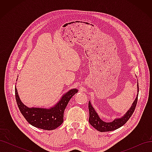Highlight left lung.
I'll list each match as a JSON object with an SVG mask.
<instances>
[{"instance_id": "1", "label": "left lung", "mask_w": 152, "mask_h": 152, "mask_svg": "<svg viewBox=\"0 0 152 152\" xmlns=\"http://www.w3.org/2000/svg\"><path fill=\"white\" fill-rule=\"evenodd\" d=\"M137 93L139 92V86L138 84H137ZM137 96L138 94H137V97L135 99L134 102H133L131 107L129 110L126 112V113L122 116L121 118H115L111 122H106L103 121L98 115L97 112L92 106L91 102H89V122L91 125L94 127L96 130H98L99 132H108V131H112L116 130L117 129L120 128L122 126L125 124L127 121L130 118L133 112H134L135 108L136 107V104L137 102Z\"/></svg>"}]
</instances>
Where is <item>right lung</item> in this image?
I'll return each instance as SVG.
<instances>
[{
	"instance_id": "1",
	"label": "right lung",
	"mask_w": 152,
	"mask_h": 152,
	"mask_svg": "<svg viewBox=\"0 0 152 152\" xmlns=\"http://www.w3.org/2000/svg\"><path fill=\"white\" fill-rule=\"evenodd\" d=\"M78 92L72 89L63 94L59 102L49 108H29L21 102L15 87V96L17 104L21 114L30 124L44 130H54L61 125L63 122L64 111L69 101Z\"/></svg>"
}]
</instances>
